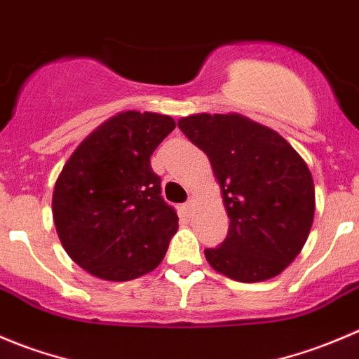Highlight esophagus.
<instances>
[{
  "label": "esophagus",
  "instance_id": "obj_1",
  "mask_svg": "<svg viewBox=\"0 0 359 359\" xmlns=\"http://www.w3.org/2000/svg\"><path fill=\"white\" fill-rule=\"evenodd\" d=\"M183 212L187 216L194 215V204H191V202H187V204H183Z\"/></svg>",
  "mask_w": 359,
  "mask_h": 359
}]
</instances>
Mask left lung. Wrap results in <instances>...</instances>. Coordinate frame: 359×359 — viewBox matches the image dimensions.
Here are the masks:
<instances>
[{"mask_svg":"<svg viewBox=\"0 0 359 359\" xmlns=\"http://www.w3.org/2000/svg\"><path fill=\"white\" fill-rule=\"evenodd\" d=\"M178 127L208 155L230 218L226 239L205 250V260L241 283L281 274L314 219V181L304 158L281 134L239 113H198Z\"/></svg>","mask_w":359,"mask_h":359,"instance_id":"obj_1","label":"left lung"}]
</instances>
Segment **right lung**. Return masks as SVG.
Here are the masks:
<instances>
[{
  "mask_svg": "<svg viewBox=\"0 0 359 359\" xmlns=\"http://www.w3.org/2000/svg\"><path fill=\"white\" fill-rule=\"evenodd\" d=\"M168 115L123 111L92 130L64 164L52 195L60 244L74 264L106 281L154 271L178 232L150 157L175 130Z\"/></svg>",
  "mask_w": 359,
  "mask_h": 359,
  "instance_id": "right-lung-1",
  "label": "right lung"
}]
</instances>
